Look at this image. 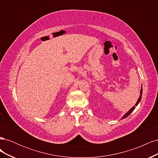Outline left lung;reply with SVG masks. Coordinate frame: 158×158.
I'll list each match as a JSON object with an SVG mask.
<instances>
[{"mask_svg":"<svg viewBox=\"0 0 158 158\" xmlns=\"http://www.w3.org/2000/svg\"><path fill=\"white\" fill-rule=\"evenodd\" d=\"M142 88H141V90H140V96H139V98H138V99L137 100V102H136V104L135 105V106L134 107H132L130 110H129V111L125 114V115H124L122 118H121V119H123V118H126V117H127L129 114H130L133 111H134V109H135V108H136V107L138 106V103H140V100H141V98H142Z\"/></svg>","mask_w":158,"mask_h":158,"instance_id":"8db88e82","label":"left lung"}]
</instances>
